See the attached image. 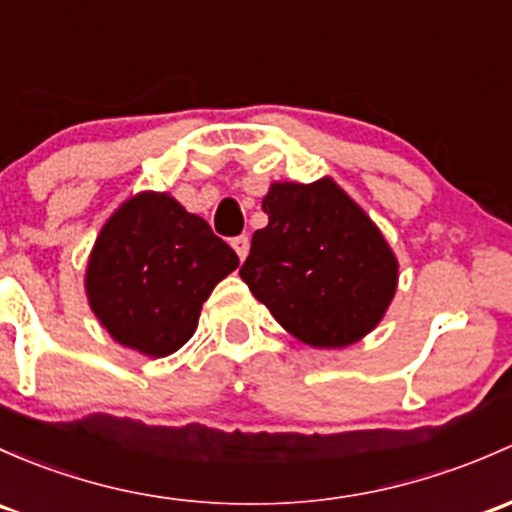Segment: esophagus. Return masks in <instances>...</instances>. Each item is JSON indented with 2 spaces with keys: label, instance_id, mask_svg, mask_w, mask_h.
Listing matches in <instances>:
<instances>
[{
  "label": "esophagus",
  "instance_id": "esophagus-1",
  "mask_svg": "<svg viewBox=\"0 0 512 512\" xmlns=\"http://www.w3.org/2000/svg\"><path fill=\"white\" fill-rule=\"evenodd\" d=\"M233 250L238 252L240 260H245L247 252H250V238H247V235H238V238H233Z\"/></svg>",
  "mask_w": 512,
  "mask_h": 512
}]
</instances>
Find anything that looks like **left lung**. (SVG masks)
Segmentation results:
<instances>
[{"instance_id": "1", "label": "left lung", "mask_w": 512, "mask_h": 512, "mask_svg": "<svg viewBox=\"0 0 512 512\" xmlns=\"http://www.w3.org/2000/svg\"><path fill=\"white\" fill-rule=\"evenodd\" d=\"M267 225L252 235L240 277L294 338L346 348L383 321L397 292V257L370 215L331 176L274 181Z\"/></svg>"}]
</instances>
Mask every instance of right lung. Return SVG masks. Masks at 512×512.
Instances as JSON below:
<instances>
[{
    "label": "right lung",
    "instance_id": "1",
    "mask_svg": "<svg viewBox=\"0 0 512 512\" xmlns=\"http://www.w3.org/2000/svg\"><path fill=\"white\" fill-rule=\"evenodd\" d=\"M240 265L211 225L174 196L142 191L102 225L85 270V294L120 346L149 358L179 351L203 301Z\"/></svg>",
    "mask_w": 512,
    "mask_h": 512
}]
</instances>
